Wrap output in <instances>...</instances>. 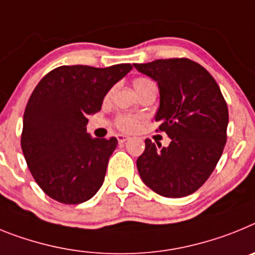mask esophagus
<instances>
[{
    "label": "esophagus",
    "instance_id": "34e87169",
    "mask_svg": "<svg viewBox=\"0 0 255 255\" xmlns=\"http://www.w3.org/2000/svg\"><path fill=\"white\" fill-rule=\"evenodd\" d=\"M117 138H118V141L119 142H126V141H128L129 140V137L128 136H126V134H118V136H117Z\"/></svg>",
    "mask_w": 255,
    "mask_h": 255
}]
</instances>
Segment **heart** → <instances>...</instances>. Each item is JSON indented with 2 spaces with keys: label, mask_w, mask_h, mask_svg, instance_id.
Instances as JSON below:
<instances>
[{
  "label": "heart",
  "mask_w": 255,
  "mask_h": 255,
  "mask_svg": "<svg viewBox=\"0 0 255 255\" xmlns=\"http://www.w3.org/2000/svg\"><path fill=\"white\" fill-rule=\"evenodd\" d=\"M133 87L138 95L145 92V91L156 90V85L154 83V81L147 78V77H137V78H134ZM112 94L113 90L108 91V94L105 95V100H109L110 97H112ZM115 125L122 130H133L138 126V119L136 117H132V115L121 114L117 118V121H115Z\"/></svg>",
  "instance_id": "obj_1"
}]
</instances>
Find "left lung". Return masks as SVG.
I'll use <instances>...</instances> for the list:
<instances>
[{
    "instance_id": "obj_1",
    "label": "left lung",
    "mask_w": 255,
    "mask_h": 255,
    "mask_svg": "<svg viewBox=\"0 0 255 255\" xmlns=\"http://www.w3.org/2000/svg\"><path fill=\"white\" fill-rule=\"evenodd\" d=\"M158 82L160 105L155 121L170 138L168 147L145 140L137 159L143 183L165 198H183L209 178L227 141L229 109L220 86L190 59L133 64Z\"/></svg>"
}]
</instances>
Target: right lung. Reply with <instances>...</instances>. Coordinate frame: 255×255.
<instances>
[{
	"label": "right lung",
	"mask_w": 255,
	"mask_h": 255,
	"mask_svg": "<svg viewBox=\"0 0 255 255\" xmlns=\"http://www.w3.org/2000/svg\"><path fill=\"white\" fill-rule=\"evenodd\" d=\"M130 69V64L59 66L30 95L21 150L35 182L54 200L81 204L100 190L118 140L91 137L87 118L101 109L108 91Z\"/></svg>",
	"instance_id": "add662e5"
}]
</instances>
